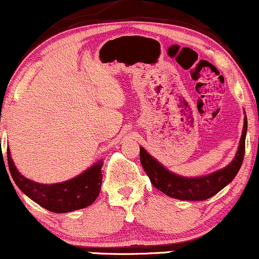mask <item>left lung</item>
<instances>
[{
  "label": "left lung",
  "instance_id": "left-lung-1",
  "mask_svg": "<svg viewBox=\"0 0 259 259\" xmlns=\"http://www.w3.org/2000/svg\"><path fill=\"white\" fill-rule=\"evenodd\" d=\"M247 118L245 114L243 133L233 160L224 168L209 175L201 177H183L177 175L153 158L143 147H140L141 165L149 177L150 183L169 197L182 199V201H204L221 191L237 176L244 160Z\"/></svg>",
  "mask_w": 259,
  "mask_h": 259
}]
</instances>
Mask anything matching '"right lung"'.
I'll use <instances>...</instances> for the list:
<instances>
[{
  "label": "right lung",
  "mask_w": 259,
  "mask_h": 259,
  "mask_svg": "<svg viewBox=\"0 0 259 259\" xmlns=\"http://www.w3.org/2000/svg\"><path fill=\"white\" fill-rule=\"evenodd\" d=\"M7 158L9 171L16 186L28 198L52 212H70L87 208L99 196L103 181V160L93 163L86 171L69 181L40 184L26 178L18 171L12 159L9 147L7 148Z\"/></svg>",
  "instance_id": "add662e5"
}]
</instances>
